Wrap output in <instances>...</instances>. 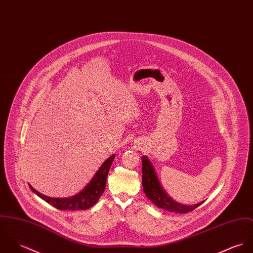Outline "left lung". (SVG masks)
Listing matches in <instances>:
<instances>
[{"label":"left lung","mask_w":253,"mask_h":253,"mask_svg":"<svg viewBox=\"0 0 253 253\" xmlns=\"http://www.w3.org/2000/svg\"><path fill=\"white\" fill-rule=\"evenodd\" d=\"M142 162V187L146 197L158 208L166 210L170 212L186 213L195 210L203 202L185 206L173 201L163 189L152 164L146 156L141 157Z\"/></svg>","instance_id":"8db88e82"}]
</instances>
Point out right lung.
Returning <instances> with one entry per match:
<instances>
[{
	"instance_id": "1",
	"label": "right lung",
	"mask_w": 253,
	"mask_h": 253,
	"mask_svg": "<svg viewBox=\"0 0 253 253\" xmlns=\"http://www.w3.org/2000/svg\"><path fill=\"white\" fill-rule=\"evenodd\" d=\"M115 155L113 154L111 157H109L100 169L97 170L93 178L90 180V182L85 186L84 188L78 193L75 196L70 198H51V197L45 196L39 191H37L35 188H33L30 184L31 190L41 197L42 200H44L46 203L50 204L54 208L61 211H84L89 208H91L93 205H95L100 197L102 196L103 192L106 188V181L108 177L109 170L113 164V159Z\"/></svg>"
}]
</instances>
